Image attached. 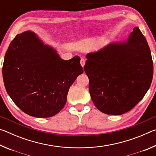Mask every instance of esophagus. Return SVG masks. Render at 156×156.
Wrapping results in <instances>:
<instances>
[{
    "mask_svg": "<svg viewBox=\"0 0 156 156\" xmlns=\"http://www.w3.org/2000/svg\"><path fill=\"white\" fill-rule=\"evenodd\" d=\"M85 61H86V60H85V59L84 58H82L80 59V65L83 67H84V65H85Z\"/></svg>",
    "mask_w": 156,
    "mask_h": 156,
    "instance_id": "esophagus-1",
    "label": "esophagus"
}]
</instances>
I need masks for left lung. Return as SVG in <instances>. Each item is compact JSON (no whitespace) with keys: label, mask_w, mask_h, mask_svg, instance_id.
I'll list each match as a JSON object with an SVG mask.
<instances>
[{"label":"left lung","mask_w":156,"mask_h":156,"mask_svg":"<svg viewBox=\"0 0 156 156\" xmlns=\"http://www.w3.org/2000/svg\"><path fill=\"white\" fill-rule=\"evenodd\" d=\"M84 70L94 104L100 112L121 115L143 98L151 86L154 65L146 38L138 27L127 41L89 53Z\"/></svg>","instance_id":"8db88e82"}]
</instances>
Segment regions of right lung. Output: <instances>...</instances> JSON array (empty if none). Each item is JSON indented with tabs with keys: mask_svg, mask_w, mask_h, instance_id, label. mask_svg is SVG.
I'll return each instance as SVG.
<instances>
[{
	"mask_svg": "<svg viewBox=\"0 0 156 156\" xmlns=\"http://www.w3.org/2000/svg\"><path fill=\"white\" fill-rule=\"evenodd\" d=\"M80 58L61 59L56 50L31 31L17 34L5 54L2 77L6 91L27 114L49 118L67 102L70 86L83 73Z\"/></svg>",
	"mask_w": 156,
	"mask_h": 156,
	"instance_id": "right-lung-1",
	"label": "right lung"
}]
</instances>
